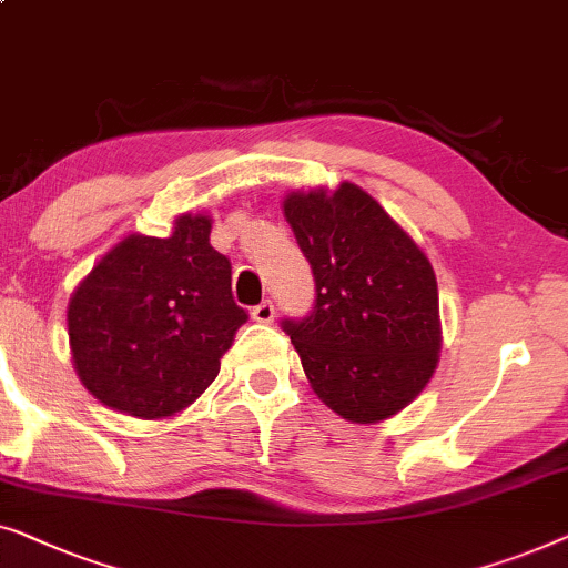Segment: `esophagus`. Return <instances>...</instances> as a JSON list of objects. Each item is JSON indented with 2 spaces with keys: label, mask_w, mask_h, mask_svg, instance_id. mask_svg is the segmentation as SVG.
I'll use <instances>...</instances> for the list:
<instances>
[{
  "label": "esophagus",
  "mask_w": 568,
  "mask_h": 568,
  "mask_svg": "<svg viewBox=\"0 0 568 568\" xmlns=\"http://www.w3.org/2000/svg\"><path fill=\"white\" fill-rule=\"evenodd\" d=\"M252 318L260 324H273L275 322V306L270 301H262L260 306L252 308Z\"/></svg>",
  "instance_id": "obj_1"
}]
</instances>
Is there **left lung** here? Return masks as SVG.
<instances>
[{"mask_svg": "<svg viewBox=\"0 0 568 568\" xmlns=\"http://www.w3.org/2000/svg\"><path fill=\"white\" fill-rule=\"evenodd\" d=\"M283 213L316 283L311 316L283 322L311 388L355 425L390 419L440 361V298L425 250L355 182L293 190Z\"/></svg>", "mask_w": 568, "mask_h": 568, "instance_id": "1", "label": "left lung"}]
</instances>
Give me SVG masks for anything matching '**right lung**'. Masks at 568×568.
Here are the masks:
<instances>
[{
    "label": "right lung",
    "mask_w": 568,
    "mask_h": 568,
    "mask_svg": "<svg viewBox=\"0 0 568 568\" xmlns=\"http://www.w3.org/2000/svg\"><path fill=\"white\" fill-rule=\"evenodd\" d=\"M211 229L207 213H180L170 236L128 234L74 287L71 363L100 404L170 419L215 381L246 311Z\"/></svg>",
    "instance_id": "add662e5"
}]
</instances>
